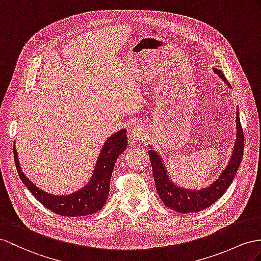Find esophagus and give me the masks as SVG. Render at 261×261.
<instances>
[{
  "instance_id": "1",
  "label": "esophagus",
  "mask_w": 261,
  "mask_h": 261,
  "mask_svg": "<svg viewBox=\"0 0 261 261\" xmlns=\"http://www.w3.org/2000/svg\"><path fill=\"white\" fill-rule=\"evenodd\" d=\"M130 137L132 140H136V141H141V140L145 139L146 137L145 126L142 124L135 125L130 132Z\"/></svg>"
}]
</instances>
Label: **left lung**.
Here are the masks:
<instances>
[{
    "mask_svg": "<svg viewBox=\"0 0 261 261\" xmlns=\"http://www.w3.org/2000/svg\"><path fill=\"white\" fill-rule=\"evenodd\" d=\"M213 70L217 73V76L220 79L224 80V83L228 86L229 88H231L230 84L227 82V79L224 76L222 70H219L217 68H213ZM236 113L237 132L231 158L228 164H227L226 169L222 172V174L219 175V177L205 189L188 190L182 188V186L176 185L175 183H173L161 155H160L156 151L152 150V145H149L150 150L148 151V153L152 165L153 176H154L156 192L166 207H169V208L176 211L177 213L181 214L197 213L207 208V207H210L211 205L215 203L216 200H218L220 196L224 195V193L229 188L233 177L236 175L239 165L243 161L244 154L245 139L242 123H240V119L238 115V109Z\"/></svg>",
    "mask_w": 261,
    "mask_h": 261,
    "instance_id": "1",
    "label": "left lung"
}]
</instances>
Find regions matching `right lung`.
Here are the masks:
<instances>
[{
	"label": "right lung",
	"mask_w": 261,
	"mask_h": 261,
	"mask_svg": "<svg viewBox=\"0 0 261 261\" xmlns=\"http://www.w3.org/2000/svg\"><path fill=\"white\" fill-rule=\"evenodd\" d=\"M126 138V130L122 129L107 139L100 151L89 182L68 195H54L38 189L23 173L15 146L13 148V153L16 170L22 182L46 208L61 216H87L101 210L108 199L112 171L117 159L128 146Z\"/></svg>",
	"instance_id": "add662e5"
}]
</instances>
